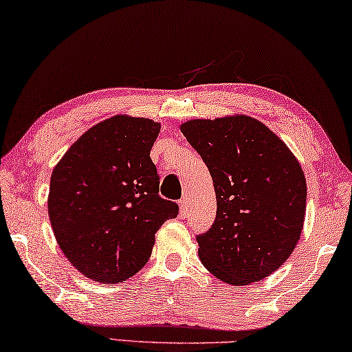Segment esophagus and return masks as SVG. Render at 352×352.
<instances>
[{
  "instance_id": "1",
  "label": "esophagus",
  "mask_w": 352,
  "mask_h": 352,
  "mask_svg": "<svg viewBox=\"0 0 352 352\" xmlns=\"http://www.w3.org/2000/svg\"><path fill=\"white\" fill-rule=\"evenodd\" d=\"M179 214L181 215L187 214V198H182L179 201Z\"/></svg>"
}]
</instances>
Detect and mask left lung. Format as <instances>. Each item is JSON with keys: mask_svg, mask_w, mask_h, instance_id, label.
<instances>
[{"mask_svg": "<svg viewBox=\"0 0 352 352\" xmlns=\"http://www.w3.org/2000/svg\"><path fill=\"white\" fill-rule=\"evenodd\" d=\"M181 132L212 176L217 217L198 256L220 282L244 286L289 258L304 228V170L278 135L247 115L190 120Z\"/></svg>", "mask_w": 352, "mask_h": 352, "instance_id": "8db88e82", "label": "left lung"}]
</instances>
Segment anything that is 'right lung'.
Instances as JSON below:
<instances>
[{"mask_svg":"<svg viewBox=\"0 0 352 352\" xmlns=\"http://www.w3.org/2000/svg\"><path fill=\"white\" fill-rule=\"evenodd\" d=\"M160 122L115 115L88 129L53 168L48 217L69 263L94 282H126L179 206L159 197L151 148Z\"/></svg>","mask_w":352,"mask_h":352,"instance_id":"1","label":"right lung"}]
</instances>
